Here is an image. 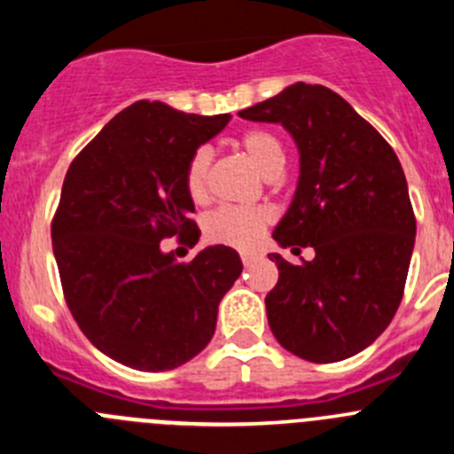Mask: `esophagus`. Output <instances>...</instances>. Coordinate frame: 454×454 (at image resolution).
<instances>
[{"label": "esophagus", "instance_id": "1", "mask_svg": "<svg viewBox=\"0 0 454 454\" xmlns=\"http://www.w3.org/2000/svg\"><path fill=\"white\" fill-rule=\"evenodd\" d=\"M256 259H262V254H259V252H252V250L240 252V262L246 263V266H250V263L256 262Z\"/></svg>", "mask_w": 454, "mask_h": 454}]
</instances>
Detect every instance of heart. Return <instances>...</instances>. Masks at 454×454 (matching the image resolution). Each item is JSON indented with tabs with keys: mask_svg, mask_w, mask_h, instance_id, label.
I'll use <instances>...</instances> for the list:
<instances>
[{
	"mask_svg": "<svg viewBox=\"0 0 454 454\" xmlns=\"http://www.w3.org/2000/svg\"><path fill=\"white\" fill-rule=\"evenodd\" d=\"M239 147L250 156L254 166L266 175L268 179H275L282 172L286 163L282 140L272 131L250 129L239 138ZM211 150L207 145L192 152L184 170V186L191 200L204 202L208 198V170H211ZM272 211L266 207H220L218 211L208 215L204 223V234L211 243L231 247L256 246L263 231L270 227Z\"/></svg>",
	"mask_w": 454,
	"mask_h": 454,
	"instance_id": "b5f03b06",
	"label": "heart"
}]
</instances>
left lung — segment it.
Wrapping results in <instances>:
<instances>
[{
    "instance_id": "8db88e82",
    "label": "left lung",
    "mask_w": 454,
    "mask_h": 454,
    "mask_svg": "<svg viewBox=\"0 0 454 454\" xmlns=\"http://www.w3.org/2000/svg\"><path fill=\"white\" fill-rule=\"evenodd\" d=\"M240 118L279 122L295 140L298 188L272 239L316 250L300 266L268 254L279 270L268 325L300 359H348L387 330L403 300L416 239L403 166L371 122L318 83H293Z\"/></svg>"
}]
</instances>
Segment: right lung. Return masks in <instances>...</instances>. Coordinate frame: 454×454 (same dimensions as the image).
<instances>
[{
    "label": "right lung",
    "instance_id": "1",
    "mask_svg": "<svg viewBox=\"0 0 454 454\" xmlns=\"http://www.w3.org/2000/svg\"><path fill=\"white\" fill-rule=\"evenodd\" d=\"M230 120L140 99L67 168L51 220L63 295L86 339L118 364L172 371L214 336L220 300L243 270L239 252L214 246L179 263L161 240L198 243L184 170Z\"/></svg>",
    "mask_w": 454,
    "mask_h": 454
}]
</instances>
